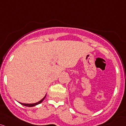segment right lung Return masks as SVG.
<instances>
[{
    "mask_svg": "<svg viewBox=\"0 0 126 126\" xmlns=\"http://www.w3.org/2000/svg\"><path fill=\"white\" fill-rule=\"evenodd\" d=\"M46 95H45V97H44L42 99H41L40 101H39L38 102H36V103H21V102H19V103H20V104H21L22 105H24L25 106H27V107H33V106L38 105L40 104L41 103H42L43 100H44V99L45 98V97H46Z\"/></svg>",
    "mask_w": 126,
    "mask_h": 126,
    "instance_id": "add662e5",
    "label": "right lung"
}]
</instances>
